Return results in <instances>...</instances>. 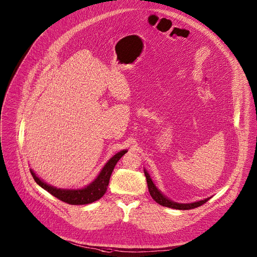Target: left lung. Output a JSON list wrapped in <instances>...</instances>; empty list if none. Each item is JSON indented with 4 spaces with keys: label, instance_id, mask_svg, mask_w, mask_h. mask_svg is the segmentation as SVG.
<instances>
[{
    "label": "left lung",
    "instance_id": "8db88e82",
    "mask_svg": "<svg viewBox=\"0 0 257 257\" xmlns=\"http://www.w3.org/2000/svg\"><path fill=\"white\" fill-rule=\"evenodd\" d=\"M144 175L146 177V182H148V186H149V191L151 196L154 198V200L156 202H158L159 204L166 206V207H171V208H175V209H192L195 207H198L202 204H204L207 200H209L210 198H205L203 200L200 201H196V202H191V203H177L175 201H172L171 199H169L168 197H166L154 184V182L150 176V174L146 172V170H144Z\"/></svg>",
    "mask_w": 257,
    "mask_h": 257
}]
</instances>
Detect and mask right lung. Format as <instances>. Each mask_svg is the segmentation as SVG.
Returning <instances> with one entry per match:
<instances>
[{
    "mask_svg": "<svg viewBox=\"0 0 257 257\" xmlns=\"http://www.w3.org/2000/svg\"><path fill=\"white\" fill-rule=\"evenodd\" d=\"M127 153V151H121L120 153L116 154L113 158L109 159L107 163L104 165L98 176L91 182L89 185L81 189H61L54 187L48 183L44 182L41 178L36 176V174L30 169V173L34 179V181L38 184L47 190L49 193L57 197L58 199L72 204V205H81V204H88L94 202L101 198L107 189V185L109 182V178L114 171V168L118 161Z\"/></svg>",
    "mask_w": 257,
    "mask_h": 257,
    "instance_id": "add662e5",
    "label": "right lung"
}]
</instances>
